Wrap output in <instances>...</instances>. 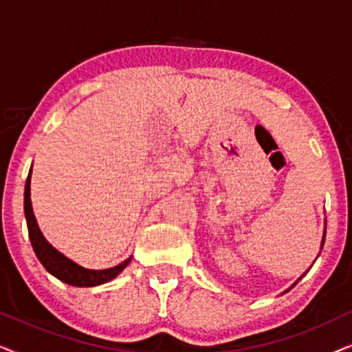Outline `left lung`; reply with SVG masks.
Returning a JSON list of instances; mask_svg holds the SVG:
<instances>
[{
    "label": "left lung",
    "mask_w": 352,
    "mask_h": 352,
    "mask_svg": "<svg viewBox=\"0 0 352 352\" xmlns=\"http://www.w3.org/2000/svg\"><path fill=\"white\" fill-rule=\"evenodd\" d=\"M324 240H325V234H324V239H322V247H324Z\"/></svg>",
    "instance_id": "1"
}]
</instances>
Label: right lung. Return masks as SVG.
Returning <instances> with one entry per match:
<instances>
[{"label": "right lung", "mask_w": 352, "mask_h": 352, "mask_svg": "<svg viewBox=\"0 0 352 352\" xmlns=\"http://www.w3.org/2000/svg\"><path fill=\"white\" fill-rule=\"evenodd\" d=\"M30 177H32V170L28 173V177L25 182V192H23V211H25L28 237H30L33 252H35L36 258L40 259V263L45 266L46 271L50 272L51 276L59 278L60 282H65L74 287L102 285V283L117 277L118 274L128 266L129 261H131V256L124 259L123 263H120L118 266L94 271V269H86L83 266H78V264L64 256L60 252H57V250L47 242L45 235L41 234L40 228H38L35 214H33L32 199H30Z\"/></svg>", "instance_id": "obj_1"}]
</instances>
